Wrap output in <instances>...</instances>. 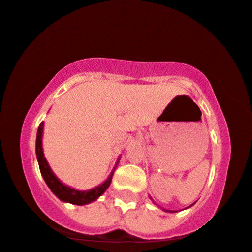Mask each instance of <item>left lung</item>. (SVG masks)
Masks as SVG:
<instances>
[{
  "label": "left lung",
  "mask_w": 252,
  "mask_h": 252,
  "mask_svg": "<svg viewBox=\"0 0 252 252\" xmlns=\"http://www.w3.org/2000/svg\"><path fill=\"white\" fill-rule=\"evenodd\" d=\"M170 212H171V211H170Z\"/></svg>",
  "instance_id": "8db88e82"
}]
</instances>
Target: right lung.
<instances>
[{"mask_svg": "<svg viewBox=\"0 0 252 252\" xmlns=\"http://www.w3.org/2000/svg\"><path fill=\"white\" fill-rule=\"evenodd\" d=\"M42 132H43V123H41L40 126H38L37 135H36V157H37L38 166H40L41 174H42L46 184L48 185V188L52 190L53 193H54L59 199L62 200V202L75 204V205H85V204L94 202V200L97 199V198L101 196L103 192L107 190L108 186L111 185L113 172L111 173V176L108 177V179L106 180L103 184L97 186V188L92 189L90 191H78L62 184L60 180L56 178L55 174L52 172L48 162H47L46 158H44L43 156Z\"/></svg>", "mask_w": 252, "mask_h": 252, "instance_id": "add662e5", "label": "right lung"}]
</instances>
